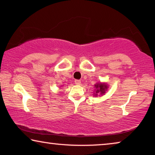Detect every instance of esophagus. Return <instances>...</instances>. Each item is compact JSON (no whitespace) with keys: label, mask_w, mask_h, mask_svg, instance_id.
I'll return each instance as SVG.
<instances>
[{"label":"esophagus","mask_w":155,"mask_h":155,"mask_svg":"<svg viewBox=\"0 0 155 155\" xmlns=\"http://www.w3.org/2000/svg\"><path fill=\"white\" fill-rule=\"evenodd\" d=\"M74 83H75L76 85H79L80 84H81V81L80 80H75V81H74Z\"/></svg>","instance_id":"1"}]
</instances>
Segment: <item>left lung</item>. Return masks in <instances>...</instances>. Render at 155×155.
Segmentation results:
<instances>
[{"instance_id":"8db88e82","label":"left lung","mask_w":155,"mask_h":155,"mask_svg":"<svg viewBox=\"0 0 155 155\" xmlns=\"http://www.w3.org/2000/svg\"><path fill=\"white\" fill-rule=\"evenodd\" d=\"M94 87H96V92L94 94V95H95V96H97L98 94H101V95H103L104 94H105V91L108 88V85L106 83H98L95 84Z\"/></svg>"}]
</instances>
